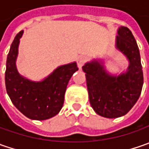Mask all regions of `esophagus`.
Instances as JSON below:
<instances>
[{"label": "esophagus", "instance_id": "esophagus-1", "mask_svg": "<svg viewBox=\"0 0 149 149\" xmlns=\"http://www.w3.org/2000/svg\"><path fill=\"white\" fill-rule=\"evenodd\" d=\"M85 61H86V58L83 56V55H81V56H79L77 58V65L78 67L79 68V69H81L82 68V66L84 65V64L85 63Z\"/></svg>", "mask_w": 149, "mask_h": 149}]
</instances>
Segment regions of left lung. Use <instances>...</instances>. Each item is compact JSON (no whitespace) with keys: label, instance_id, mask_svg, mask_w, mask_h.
Here are the masks:
<instances>
[{"label":"left lung","instance_id":"8db88e82","mask_svg":"<svg viewBox=\"0 0 149 149\" xmlns=\"http://www.w3.org/2000/svg\"><path fill=\"white\" fill-rule=\"evenodd\" d=\"M115 46L129 60L125 72L113 74L106 70L104 60L95 59L82 67L91 107L96 113L108 118L125 115L139 100L143 84L139 49L129 28L118 29Z\"/></svg>","mask_w":149,"mask_h":149}]
</instances>
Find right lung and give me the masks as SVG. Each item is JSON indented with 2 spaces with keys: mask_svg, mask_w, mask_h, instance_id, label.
Wrapping results in <instances>:
<instances>
[{
  "mask_svg": "<svg viewBox=\"0 0 149 149\" xmlns=\"http://www.w3.org/2000/svg\"><path fill=\"white\" fill-rule=\"evenodd\" d=\"M23 32L16 35L7 55L6 88L11 102L20 113L33 120H45L58 114L62 109L67 84L79 69L76 62H72L57 67L40 81L22 76L17 70L16 60Z\"/></svg>",
  "mask_w": 149,
  "mask_h": 149,
  "instance_id": "right-lung-1",
  "label": "right lung"
}]
</instances>
